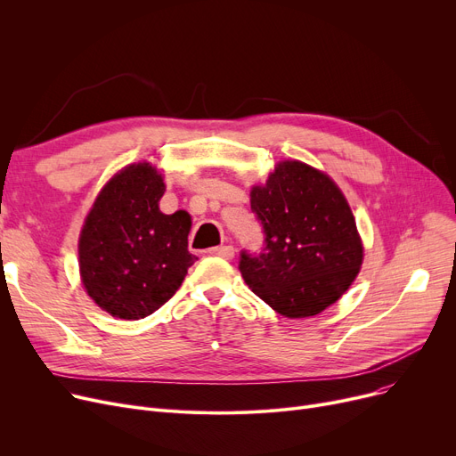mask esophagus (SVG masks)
Returning <instances> with one entry per match:
<instances>
[{"label":"esophagus","mask_w":456,"mask_h":456,"mask_svg":"<svg viewBox=\"0 0 456 456\" xmlns=\"http://www.w3.org/2000/svg\"><path fill=\"white\" fill-rule=\"evenodd\" d=\"M208 255L222 256V258H225V260H231V258L234 256V248H232V246H218V248L208 249Z\"/></svg>","instance_id":"esophagus-1"}]
</instances>
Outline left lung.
I'll list each match as a JSON object with an SVG mask.
<instances>
[{
    "label": "left lung",
    "instance_id": "obj_1",
    "mask_svg": "<svg viewBox=\"0 0 456 456\" xmlns=\"http://www.w3.org/2000/svg\"><path fill=\"white\" fill-rule=\"evenodd\" d=\"M251 210L265 246L244 249L238 270L253 294L286 318L316 316L344 296L361 270L362 244L337 184L286 160L251 190Z\"/></svg>",
    "mask_w": 456,
    "mask_h": 456
}]
</instances>
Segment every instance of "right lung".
Segmentation results:
<instances>
[{"mask_svg": "<svg viewBox=\"0 0 456 456\" xmlns=\"http://www.w3.org/2000/svg\"><path fill=\"white\" fill-rule=\"evenodd\" d=\"M160 174L127 166L102 190L79 238V270L88 296L114 318L140 320L172 299L198 260L188 251L190 216L162 214Z\"/></svg>", "mask_w": 456, "mask_h": 456, "instance_id": "add662e5", "label": "right lung"}]
</instances>
